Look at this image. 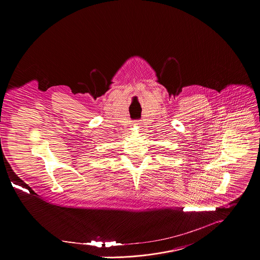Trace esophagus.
<instances>
[{
    "label": "esophagus",
    "instance_id": "34e87169",
    "mask_svg": "<svg viewBox=\"0 0 260 260\" xmlns=\"http://www.w3.org/2000/svg\"><path fill=\"white\" fill-rule=\"evenodd\" d=\"M140 125H141V122H140L139 120H136V121L134 122V126H135V127H139Z\"/></svg>",
    "mask_w": 260,
    "mask_h": 260
}]
</instances>
